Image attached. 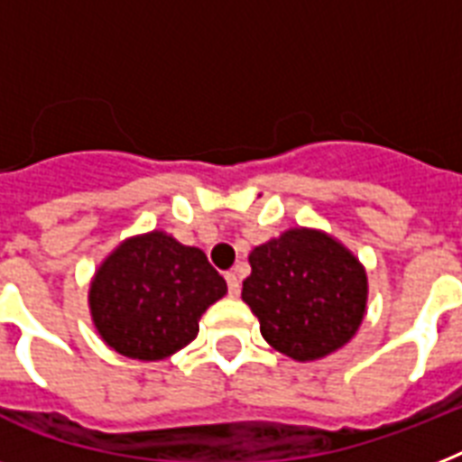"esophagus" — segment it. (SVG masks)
Returning a JSON list of instances; mask_svg holds the SVG:
<instances>
[{
	"instance_id": "34e87169",
	"label": "esophagus",
	"mask_w": 462,
	"mask_h": 462,
	"mask_svg": "<svg viewBox=\"0 0 462 462\" xmlns=\"http://www.w3.org/2000/svg\"><path fill=\"white\" fill-rule=\"evenodd\" d=\"M225 281H227V290H230V297H239V290H242V282H239V275L235 271L225 273Z\"/></svg>"
}]
</instances>
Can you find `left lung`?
Returning <instances> with one entry per match:
<instances>
[{"label": "left lung", "mask_w": 462, "mask_h": 462, "mask_svg": "<svg viewBox=\"0 0 462 462\" xmlns=\"http://www.w3.org/2000/svg\"><path fill=\"white\" fill-rule=\"evenodd\" d=\"M242 300L273 350L314 362L355 337L366 314L369 282L355 254L333 235L290 227L254 246Z\"/></svg>", "instance_id": "8db88e82"}]
</instances>
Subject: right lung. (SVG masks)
<instances>
[{"mask_svg":"<svg viewBox=\"0 0 462 462\" xmlns=\"http://www.w3.org/2000/svg\"><path fill=\"white\" fill-rule=\"evenodd\" d=\"M227 282L199 246L151 230L119 242L88 290L90 319L103 343L141 362H160L199 336L203 311Z\"/></svg>","mask_w":462,"mask_h":462,"instance_id":"obj_1","label":"right lung"}]
</instances>
